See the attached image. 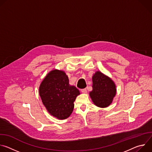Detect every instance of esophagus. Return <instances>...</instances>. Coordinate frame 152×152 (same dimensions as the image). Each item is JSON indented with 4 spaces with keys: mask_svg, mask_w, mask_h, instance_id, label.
Instances as JSON below:
<instances>
[{
    "mask_svg": "<svg viewBox=\"0 0 152 152\" xmlns=\"http://www.w3.org/2000/svg\"><path fill=\"white\" fill-rule=\"evenodd\" d=\"M81 92L83 93H87V90H86V88L82 89L81 90Z\"/></svg>",
    "mask_w": 152,
    "mask_h": 152,
    "instance_id": "1",
    "label": "esophagus"
}]
</instances>
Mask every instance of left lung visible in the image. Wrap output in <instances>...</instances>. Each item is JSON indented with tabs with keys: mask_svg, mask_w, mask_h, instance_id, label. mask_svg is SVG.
Returning a JSON list of instances; mask_svg holds the SVG:
<instances>
[{
	"mask_svg": "<svg viewBox=\"0 0 152 152\" xmlns=\"http://www.w3.org/2000/svg\"><path fill=\"white\" fill-rule=\"evenodd\" d=\"M116 94L114 82L100 72H97L93 76V90L90 96L93 103L100 107L109 106Z\"/></svg>",
	"mask_w": 152,
	"mask_h": 152,
	"instance_id": "obj_1",
	"label": "left lung"
}]
</instances>
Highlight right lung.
<instances>
[{
  "label": "right lung",
  "mask_w": 152,
  "mask_h": 152,
  "mask_svg": "<svg viewBox=\"0 0 152 152\" xmlns=\"http://www.w3.org/2000/svg\"><path fill=\"white\" fill-rule=\"evenodd\" d=\"M39 93L43 104L53 117L68 118L74 108V102L80 94L78 89L69 84L68 76L62 71L50 72L41 82Z\"/></svg>",
  "instance_id": "1"
}]
</instances>
